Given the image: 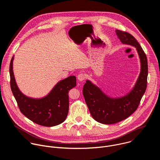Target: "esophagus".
Here are the masks:
<instances>
[{"label":"esophagus","mask_w":160,"mask_h":160,"mask_svg":"<svg viewBox=\"0 0 160 160\" xmlns=\"http://www.w3.org/2000/svg\"><path fill=\"white\" fill-rule=\"evenodd\" d=\"M85 78H86L85 75H84V74H82V73L79 74L78 76V77H77L78 80L79 81H80V82L83 81L85 79Z\"/></svg>","instance_id":"obj_1"}]
</instances>
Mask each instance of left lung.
Returning a JSON list of instances; mask_svg holds the SVG:
<instances>
[{
    "mask_svg": "<svg viewBox=\"0 0 160 160\" xmlns=\"http://www.w3.org/2000/svg\"><path fill=\"white\" fill-rule=\"evenodd\" d=\"M124 44L135 47L140 61V72L133 89L126 95L118 98L105 94L97 86L87 80L82 93L93 118L97 122L111 125L127 119L138 108L147 88L148 66L146 55L136 39L128 32L115 30Z\"/></svg>",
    "mask_w": 160,
    "mask_h": 160,
    "instance_id": "left-lung-1",
    "label": "left lung"
}]
</instances>
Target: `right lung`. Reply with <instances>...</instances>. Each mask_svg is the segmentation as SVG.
<instances>
[{
	"instance_id": "right-lung-1",
	"label": "right lung",
	"mask_w": 160,
	"mask_h": 160,
	"mask_svg": "<svg viewBox=\"0 0 160 160\" xmlns=\"http://www.w3.org/2000/svg\"><path fill=\"white\" fill-rule=\"evenodd\" d=\"M13 60L14 56L9 66L10 84L22 113L33 122L44 127H54L63 122L68 112V92L76 86V76H70L60 81L42 98H31L24 95L18 87L13 72Z\"/></svg>"
}]
</instances>
